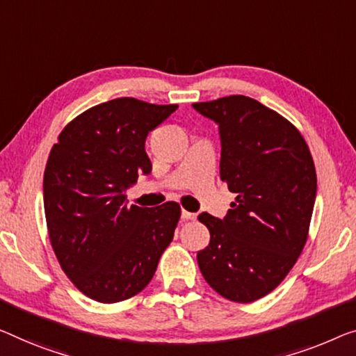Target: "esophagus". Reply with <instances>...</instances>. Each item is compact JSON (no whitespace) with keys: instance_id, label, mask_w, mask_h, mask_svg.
<instances>
[{"instance_id":"34e87169","label":"esophagus","mask_w":356,"mask_h":356,"mask_svg":"<svg viewBox=\"0 0 356 356\" xmlns=\"http://www.w3.org/2000/svg\"><path fill=\"white\" fill-rule=\"evenodd\" d=\"M195 217H196L195 212H190V211L182 209V219H184V220H193Z\"/></svg>"}]
</instances>
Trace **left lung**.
<instances>
[{"label": "left lung", "mask_w": 356, "mask_h": 356, "mask_svg": "<svg viewBox=\"0 0 356 356\" xmlns=\"http://www.w3.org/2000/svg\"><path fill=\"white\" fill-rule=\"evenodd\" d=\"M193 108L219 124L220 179L236 198L224 219L201 212L209 245L198 267L216 293L248 304L277 288L309 236L316 172L297 127L246 95Z\"/></svg>", "instance_id": "8db88e82"}]
</instances>
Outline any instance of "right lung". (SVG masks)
I'll use <instances>...</instances> for the list:
<instances>
[{"label": "right lung", "mask_w": 356, "mask_h": 356, "mask_svg": "<svg viewBox=\"0 0 356 356\" xmlns=\"http://www.w3.org/2000/svg\"><path fill=\"white\" fill-rule=\"evenodd\" d=\"M177 105L134 97L99 104L72 120L42 180L47 232L57 261L84 296L115 304L139 294L174 238L180 206H127L126 190L152 172L148 132Z\"/></svg>", "instance_id": "obj_1"}]
</instances>
